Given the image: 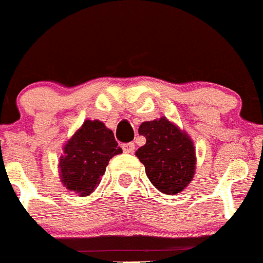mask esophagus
<instances>
[{
	"label": "esophagus",
	"instance_id": "1",
	"mask_svg": "<svg viewBox=\"0 0 263 263\" xmlns=\"http://www.w3.org/2000/svg\"><path fill=\"white\" fill-rule=\"evenodd\" d=\"M134 148H136V145H134L133 142L124 143V145H122V150H124L125 153H127V154H130V153H133Z\"/></svg>",
	"mask_w": 263,
	"mask_h": 263
}]
</instances>
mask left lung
Returning a JSON list of instances; mask_svg holds the SVG:
<instances>
[{
    "mask_svg": "<svg viewBox=\"0 0 263 263\" xmlns=\"http://www.w3.org/2000/svg\"><path fill=\"white\" fill-rule=\"evenodd\" d=\"M138 133L145 137L146 143L137 150L136 157L145 166L148 180L162 194H180L196 170L191 137L166 117L145 121Z\"/></svg>",
    "mask_w": 263,
    "mask_h": 263,
    "instance_id": "8db88e82",
    "label": "left lung"
}]
</instances>
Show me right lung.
Here are the masks:
<instances>
[{"mask_svg": "<svg viewBox=\"0 0 263 263\" xmlns=\"http://www.w3.org/2000/svg\"><path fill=\"white\" fill-rule=\"evenodd\" d=\"M122 153L115 134L99 120H85L64 143L59 158L63 185L80 197L89 196L101 182L109 160Z\"/></svg>", "mask_w": 263, "mask_h": 263, "instance_id": "obj_1", "label": "right lung"}]
</instances>
